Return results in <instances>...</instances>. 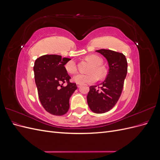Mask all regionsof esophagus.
Returning a JSON list of instances; mask_svg holds the SVG:
<instances>
[{"mask_svg": "<svg viewBox=\"0 0 160 160\" xmlns=\"http://www.w3.org/2000/svg\"><path fill=\"white\" fill-rule=\"evenodd\" d=\"M77 88H80L81 84L80 83H77Z\"/></svg>", "mask_w": 160, "mask_h": 160, "instance_id": "esophagus-1", "label": "esophagus"}]
</instances>
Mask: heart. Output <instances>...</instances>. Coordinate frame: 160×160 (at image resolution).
<instances>
[{"label": "heart", "mask_w": 160, "mask_h": 160, "mask_svg": "<svg viewBox=\"0 0 160 160\" xmlns=\"http://www.w3.org/2000/svg\"><path fill=\"white\" fill-rule=\"evenodd\" d=\"M86 59L92 62L90 66L89 71L90 72L87 74L78 73L75 75L72 79L77 83H93L97 81L99 77H103L105 75V70L101 66L102 60L101 58L95 55H91L86 57ZM65 69L66 71L69 74H74L77 72V65L74 61H69L66 62L65 65Z\"/></svg>", "instance_id": "obj_1"}]
</instances>
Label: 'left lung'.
Listing matches in <instances>:
<instances>
[{"label":"left lung","mask_w":160,"mask_h":160,"mask_svg":"<svg viewBox=\"0 0 160 160\" xmlns=\"http://www.w3.org/2000/svg\"><path fill=\"white\" fill-rule=\"evenodd\" d=\"M96 51L108 60L109 72L101 87H89L87 100L93 112L103 113L112 109L120 98L128 72V62L123 53L108 49Z\"/></svg>","instance_id":"1"}]
</instances>
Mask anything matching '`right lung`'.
I'll return each mask as SVG.
<instances>
[{"label":"right lung","mask_w":160,"mask_h":160,"mask_svg":"<svg viewBox=\"0 0 160 160\" xmlns=\"http://www.w3.org/2000/svg\"><path fill=\"white\" fill-rule=\"evenodd\" d=\"M69 58L45 55L37 58L33 67L38 98L44 109L54 115H62L69 109V99L77 89L71 83L65 69ZM66 83V86L64 83Z\"/></svg>","instance_id":"obj_1"}]
</instances>
